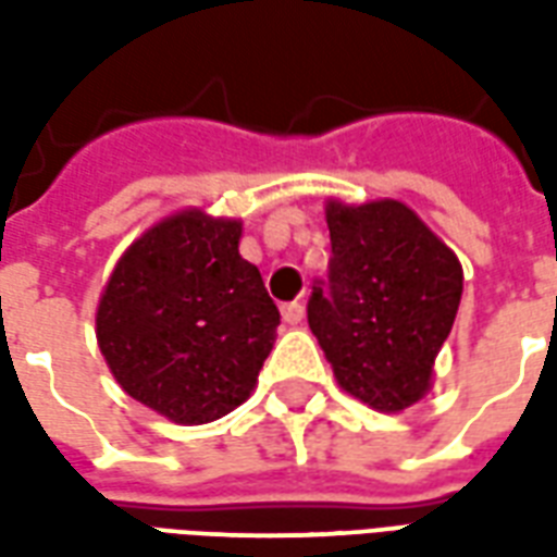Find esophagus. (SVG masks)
<instances>
[{
	"instance_id": "esophagus-1",
	"label": "esophagus",
	"mask_w": 557,
	"mask_h": 557,
	"mask_svg": "<svg viewBox=\"0 0 557 557\" xmlns=\"http://www.w3.org/2000/svg\"><path fill=\"white\" fill-rule=\"evenodd\" d=\"M283 322L286 325H301L304 322V304L301 301H292V304H283Z\"/></svg>"
}]
</instances>
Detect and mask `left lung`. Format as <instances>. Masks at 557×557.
<instances>
[{
    "label": "left lung",
    "instance_id": "left-lung-1",
    "mask_svg": "<svg viewBox=\"0 0 557 557\" xmlns=\"http://www.w3.org/2000/svg\"><path fill=\"white\" fill-rule=\"evenodd\" d=\"M325 223L331 286H313L307 322L337 385L397 414L430 394L462 298V265L399 199H327Z\"/></svg>",
    "mask_w": 557,
    "mask_h": 557
}]
</instances>
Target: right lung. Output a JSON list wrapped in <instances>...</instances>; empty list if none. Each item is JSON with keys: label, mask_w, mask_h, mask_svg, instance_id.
<instances>
[{"label": "right lung", "mask_w": 557, "mask_h": 557, "mask_svg": "<svg viewBox=\"0 0 557 557\" xmlns=\"http://www.w3.org/2000/svg\"><path fill=\"white\" fill-rule=\"evenodd\" d=\"M244 223L184 208L148 226L107 280L98 346L127 397L199 426L253 394L280 313L238 253Z\"/></svg>", "instance_id": "add662e5"}]
</instances>
